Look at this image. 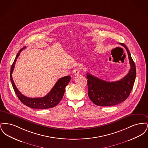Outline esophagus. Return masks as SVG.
Segmentation results:
<instances>
[{
    "mask_svg": "<svg viewBox=\"0 0 148 148\" xmlns=\"http://www.w3.org/2000/svg\"><path fill=\"white\" fill-rule=\"evenodd\" d=\"M80 69L79 68H76L74 71H73V74L74 75H77L79 74Z\"/></svg>",
    "mask_w": 148,
    "mask_h": 148,
    "instance_id": "obj_1",
    "label": "esophagus"
}]
</instances>
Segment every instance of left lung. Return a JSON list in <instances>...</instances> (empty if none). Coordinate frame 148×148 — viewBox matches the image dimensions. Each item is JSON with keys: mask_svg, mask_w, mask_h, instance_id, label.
Listing matches in <instances>:
<instances>
[{"mask_svg": "<svg viewBox=\"0 0 148 148\" xmlns=\"http://www.w3.org/2000/svg\"><path fill=\"white\" fill-rule=\"evenodd\" d=\"M126 50L130 69L127 75L118 81L108 82L87 73L88 96L95 105L101 106H113L125 101L129 96L136 77V68L129 50L123 43Z\"/></svg>", "mask_w": 148, "mask_h": 148, "instance_id": "8db88e82", "label": "left lung"}]
</instances>
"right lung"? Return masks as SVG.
I'll return each instance as SVG.
<instances>
[{"label":"right lung","instance_id":"obj_1","mask_svg":"<svg viewBox=\"0 0 148 148\" xmlns=\"http://www.w3.org/2000/svg\"><path fill=\"white\" fill-rule=\"evenodd\" d=\"M27 47H25L19 50V53L17 54L16 58L14 60V62L12 65L10 69V80L11 83L14 89V92L16 94L18 98L23 103L28 107L32 109H45L53 108L57 106L63 97L64 94L65 92V86L68 84L71 81V76H66L64 77L59 79L56 82V84L53 88L51 89L49 93L46 95L45 97L42 98H28L27 97L23 95L21 92L16 87L14 84V81L12 77V73L14 70V65L16 61L17 58L20 55V53L24 49H25Z\"/></svg>","mask_w":148,"mask_h":148}]
</instances>
